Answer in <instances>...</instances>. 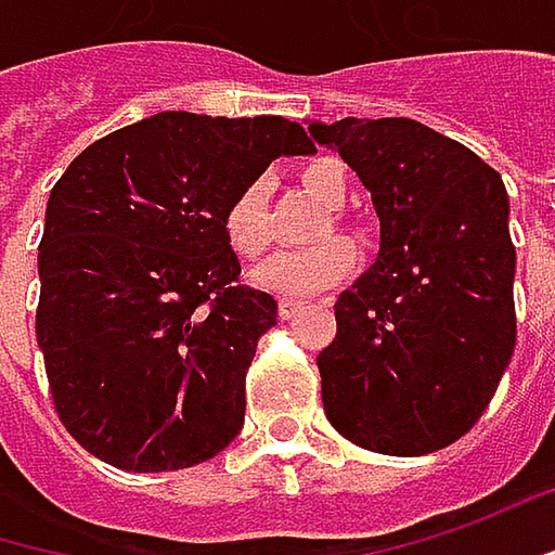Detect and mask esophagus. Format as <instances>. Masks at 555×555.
Masks as SVG:
<instances>
[{
  "label": "esophagus",
  "mask_w": 555,
  "mask_h": 555,
  "mask_svg": "<svg viewBox=\"0 0 555 555\" xmlns=\"http://www.w3.org/2000/svg\"><path fill=\"white\" fill-rule=\"evenodd\" d=\"M305 310V301H295V298H279V320H292Z\"/></svg>",
  "instance_id": "obj_1"
}]
</instances>
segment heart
Here are the masks:
<instances>
[{
    "instance_id": "obj_1",
    "label": "heart",
    "mask_w": 555,
    "mask_h": 555,
    "mask_svg": "<svg viewBox=\"0 0 555 555\" xmlns=\"http://www.w3.org/2000/svg\"><path fill=\"white\" fill-rule=\"evenodd\" d=\"M301 181L313 197H320L330 207L343 204L345 191H348L345 169L336 159H326V156L310 159L301 169ZM219 229H222L225 245L238 257L257 260L267 254L270 225H267V212H263V181H245L225 201V207L219 212ZM351 267H354V245L348 238H323L317 245L298 247V250H279L276 257H270L254 273V282L267 292L285 295V298H305V295L336 285L339 279L348 276Z\"/></svg>"
}]
</instances>
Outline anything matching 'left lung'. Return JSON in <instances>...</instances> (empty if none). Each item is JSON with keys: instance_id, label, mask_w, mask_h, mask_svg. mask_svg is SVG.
Instances as JSON below:
<instances>
[{"instance_id": "left-lung-1", "label": "left lung", "mask_w": 555, "mask_h": 555, "mask_svg": "<svg viewBox=\"0 0 555 555\" xmlns=\"http://www.w3.org/2000/svg\"><path fill=\"white\" fill-rule=\"evenodd\" d=\"M371 191L379 257L336 301L323 411L361 449L427 455L487 411L515 351V245L496 169L414 118L313 121Z\"/></svg>"}]
</instances>
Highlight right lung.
Returning a JSON list of instances; mask_svg holds the SVG:
<instances>
[{"label": "right lung", "mask_w": 555, "mask_h": 555, "mask_svg": "<svg viewBox=\"0 0 555 555\" xmlns=\"http://www.w3.org/2000/svg\"><path fill=\"white\" fill-rule=\"evenodd\" d=\"M313 150L282 115L159 113L93 141L55 181L37 343L55 414L90 455L179 472L238 437L276 301L238 282L219 212L276 156Z\"/></svg>", "instance_id": "right-lung-1"}]
</instances>
